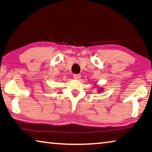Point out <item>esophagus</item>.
<instances>
[{"label": "esophagus", "mask_w": 152, "mask_h": 152, "mask_svg": "<svg viewBox=\"0 0 152 152\" xmlns=\"http://www.w3.org/2000/svg\"><path fill=\"white\" fill-rule=\"evenodd\" d=\"M81 75L80 74H74L73 77L75 79H79L81 78Z\"/></svg>", "instance_id": "34e87169"}]
</instances>
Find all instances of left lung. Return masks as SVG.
<instances>
[{"label":"left lung","instance_id":"left-lung-1","mask_svg":"<svg viewBox=\"0 0 152 152\" xmlns=\"http://www.w3.org/2000/svg\"><path fill=\"white\" fill-rule=\"evenodd\" d=\"M102 91H103V88L102 89V88H99V89H98V91L99 92H101Z\"/></svg>","mask_w":152,"mask_h":152}]
</instances>
